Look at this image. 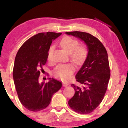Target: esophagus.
<instances>
[{
  "mask_svg": "<svg viewBox=\"0 0 128 128\" xmlns=\"http://www.w3.org/2000/svg\"><path fill=\"white\" fill-rule=\"evenodd\" d=\"M62 85H63V86H64V87H66V86L68 85V84L66 83V82H62Z\"/></svg>",
  "mask_w": 128,
  "mask_h": 128,
  "instance_id": "1",
  "label": "esophagus"
}]
</instances>
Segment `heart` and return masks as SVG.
Masks as SVG:
<instances>
[{
  "instance_id": "heart-1",
  "label": "heart",
  "mask_w": 128,
  "mask_h": 128,
  "mask_svg": "<svg viewBox=\"0 0 128 128\" xmlns=\"http://www.w3.org/2000/svg\"><path fill=\"white\" fill-rule=\"evenodd\" d=\"M79 42L77 40L70 36H64L60 40V45L67 54H70V59L73 62L77 64H80L87 57L88 51L85 46H78ZM53 47L50 48L48 58L51 55ZM74 71V68L69 64H59L54 69L53 74L54 76L62 80H67L71 77Z\"/></svg>"
}]
</instances>
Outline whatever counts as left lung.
I'll return each mask as SVG.
<instances>
[{
    "label": "left lung",
    "mask_w": 128,
    "mask_h": 128,
    "mask_svg": "<svg viewBox=\"0 0 128 128\" xmlns=\"http://www.w3.org/2000/svg\"><path fill=\"white\" fill-rule=\"evenodd\" d=\"M66 34L80 39L85 43L88 55L76 78L81 86L72 84L75 90L68 104L75 112L87 114L94 111L102 101L110 78L107 51L98 38L82 32H66Z\"/></svg>",
    "instance_id": "8db88e82"
}]
</instances>
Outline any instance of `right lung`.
Segmentation results:
<instances>
[{
	"label": "right lung",
	"mask_w": 128,
	"mask_h": 128,
	"mask_svg": "<svg viewBox=\"0 0 128 128\" xmlns=\"http://www.w3.org/2000/svg\"><path fill=\"white\" fill-rule=\"evenodd\" d=\"M62 33H40L32 36L21 46L14 60L13 77L19 100L29 111L38 112L50 103L52 95L62 86V82L48 78L40 82V69L46 64L52 41Z\"/></svg>",
	"instance_id": "right-lung-1"
}]
</instances>
